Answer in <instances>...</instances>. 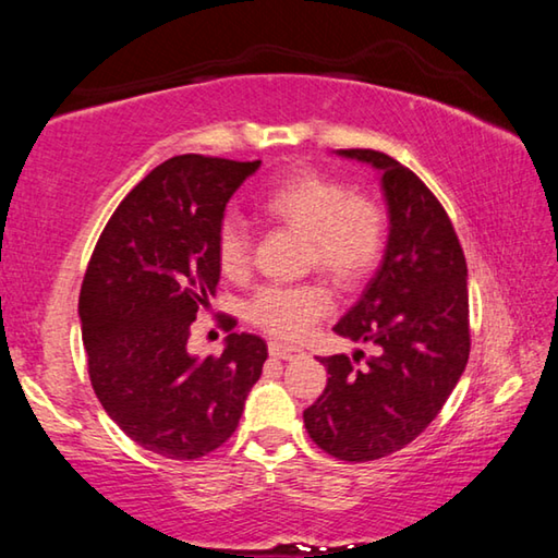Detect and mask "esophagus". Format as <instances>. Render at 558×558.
Listing matches in <instances>:
<instances>
[{
  "mask_svg": "<svg viewBox=\"0 0 558 558\" xmlns=\"http://www.w3.org/2000/svg\"><path fill=\"white\" fill-rule=\"evenodd\" d=\"M268 352H270V356L282 359V362H290V359H295V356L302 354V349L295 347V344H286V342H270Z\"/></svg>",
  "mask_w": 558,
  "mask_h": 558,
  "instance_id": "1",
  "label": "esophagus"
}]
</instances>
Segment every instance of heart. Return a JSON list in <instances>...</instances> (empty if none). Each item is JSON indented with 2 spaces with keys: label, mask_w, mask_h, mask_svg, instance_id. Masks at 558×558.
<instances>
[{
  "label": "heart",
  "mask_w": 558,
  "mask_h": 558,
  "mask_svg": "<svg viewBox=\"0 0 558 558\" xmlns=\"http://www.w3.org/2000/svg\"><path fill=\"white\" fill-rule=\"evenodd\" d=\"M272 223L307 235V266L339 288H354L376 268L386 239V219L379 206L347 184L317 169H295L272 184L260 202ZM216 258L223 276L241 278L248 270L251 239L245 226L229 216L216 235ZM332 295L319 282L307 286H268L248 302V319L266 332L298 339L317 325Z\"/></svg>",
  "instance_id": "b5f03b06"
}]
</instances>
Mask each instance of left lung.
<instances>
[{"label":"left lung","mask_w":558,"mask_h":558,"mask_svg":"<svg viewBox=\"0 0 558 558\" xmlns=\"http://www.w3.org/2000/svg\"><path fill=\"white\" fill-rule=\"evenodd\" d=\"M381 174L389 241L356 305L335 325L374 354L319 359L327 386L302 413L319 448L347 462L391 456L440 413L470 354L468 266L456 229L409 167L376 149H337Z\"/></svg>","instance_id":"obj_1"}]
</instances>
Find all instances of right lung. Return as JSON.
<instances>
[{"label": "right lung", "mask_w": 558, "mask_h": 558, "mask_svg": "<svg viewBox=\"0 0 558 558\" xmlns=\"http://www.w3.org/2000/svg\"><path fill=\"white\" fill-rule=\"evenodd\" d=\"M256 162L179 155L120 202L83 278L78 315L88 374L128 436L172 460H196L239 426L268 347L231 332L221 356L186 352L196 313L221 276L216 235ZM235 319L226 317V332Z\"/></svg>", "instance_id": "right-lung-1"}]
</instances>
